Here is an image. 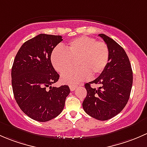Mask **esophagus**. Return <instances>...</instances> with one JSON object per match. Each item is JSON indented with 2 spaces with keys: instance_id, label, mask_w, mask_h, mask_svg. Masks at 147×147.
Here are the masks:
<instances>
[{
  "instance_id": "esophagus-1",
  "label": "esophagus",
  "mask_w": 147,
  "mask_h": 147,
  "mask_svg": "<svg viewBox=\"0 0 147 147\" xmlns=\"http://www.w3.org/2000/svg\"><path fill=\"white\" fill-rule=\"evenodd\" d=\"M77 86H74V85H70L69 86V88H70V90H71V91H73V90H75Z\"/></svg>"
}]
</instances>
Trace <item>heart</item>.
<instances>
[{"mask_svg": "<svg viewBox=\"0 0 147 147\" xmlns=\"http://www.w3.org/2000/svg\"><path fill=\"white\" fill-rule=\"evenodd\" d=\"M108 47L105 42H96L91 37H80L69 42L65 50L57 48L53 51L51 61L54 69L63 73L77 61L80 67L70 69L61 76L64 84L76 85L102 73L109 61Z\"/></svg>", "mask_w": 147, "mask_h": 147, "instance_id": "b5f03b06", "label": "heart"}]
</instances>
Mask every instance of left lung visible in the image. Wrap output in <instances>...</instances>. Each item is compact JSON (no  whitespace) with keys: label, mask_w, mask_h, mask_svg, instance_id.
<instances>
[{"label":"left lung","mask_w":147,"mask_h":147,"mask_svg":"<svg viewBox=\"0 0 147 147\" xmlns=\"http://www.w3.org/2000/svg\"><path fill=\"white\" fill-rule=\"evenodd\" d=\"M109 49V61L100 75L94 81L85 84L87 96L83 102L84 111L98 120H107L119 114L128 102L133 82L132 70L129 58L123 48L104 34ZM91 83L99 84L93 89Z\"/></svg>","instance_id":"left-lung-1"}]
</instances>
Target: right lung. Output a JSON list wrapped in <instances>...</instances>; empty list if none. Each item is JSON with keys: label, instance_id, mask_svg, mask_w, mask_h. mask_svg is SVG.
I'll return each mask as SVG.
<instances>
[{"label": "right lung", "instance_id": "add662e5", "mask_svg": "<svg viewBox=\"0 0 147 147\" xmlns=\"http://www.w3.org/2000/svg\"><path fill=\"white\" fill-rule=\"evenodd\" d=\"M62 40L60 35L39 34L21 46L13 62L11 77L15 99L25 115L38 122L57 117L70 93L66 85L51 86L59 75L51 64V54Z\"/></svg>", "mask_w": 147, "mask_h": 147}]
</instances>
